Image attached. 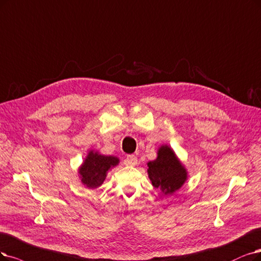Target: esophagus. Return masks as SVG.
Wrapping results in <instances>:
<instances>
[{
	"mask_svg": "<svg viewBox=\"0 0 261 261\" xmlns=\"http://www.w3.org/2000/svg\"><path fill=\"white\" fill-rule=\"evenodd\" d=\"M125 163L129 166H136L138 163V158L134 156V155H129L125 158Z\"/></svg>",
	"mask_w": 261,
	"mask_h": 261,
	"instance_id": "obj_1",
	"label": "esophagus"
}]
</instances>
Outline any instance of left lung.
I'll return each mask as SVG.
<instances>
[{
	"label": "left lung",
	"mask_w": 261,
	"mask_h": 261,
	"mask_svg": "<svg viewBox=\"0 0 261 261\" xmlns=\"http://www.w3.org/2000/svg\"><path fill=\"white\" fill-rule=\"evenodd\" d=\"M148 177L152 186L165 195H172L178 190L187 179V171L175 156L174 151L168 145L158 149V156L149 161Z\"/></svg>",
	"instance_id": "obj_1"
}]
</instances>
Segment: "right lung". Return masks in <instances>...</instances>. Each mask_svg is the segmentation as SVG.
Masks as SVG:
<instances>
[{
  "label": "right lung",
  "instance_id": "obj_1",
  "mask_svg": "<svg viewBox=\"0 0 261 261\" xmlns=\"http://www.w3.org/2000/svg\"><path fill=\"white\" fill-rule=\"evenodd\" d=\"M118 163L119 159L117 157L105 156L98 151L90 150L79 170L82 182L86 187L91 189L100 187L108 172Z\"/></svg>",
  "mask_w": 261,
  "mask_h": 261
}]
</instances>
